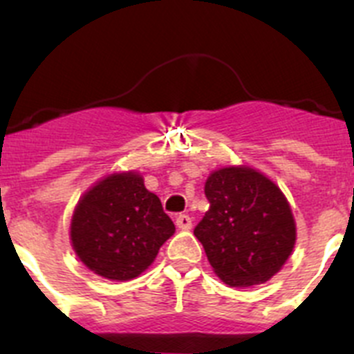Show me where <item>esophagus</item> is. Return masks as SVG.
<instances>
[{
    "mask_svg": "<svg viewBox=\"0 0 354 354\" xmlns=\"http://www.w3.org/2000/svg\"><path fill=\"white\" fill-rule=\"evenodd\" d=\"M176 225H178V229H181V230H190L192 229V218L188 216V214H178Z\"/></svg>",
    "mask_w": 354,
    "mask_h": 354,
    "instance_id": "esophagus-1",
    "label": "esophagus"
}]
</instances>
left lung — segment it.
Masks as SVG:
<instances>
[{"label":"left lung","instance_id":"1","mask_svg":"<svg viewBox=\"0 0 354 354\" xmlns=\"http://www.w3.org/2000/svg\"><path fill=\"white\" fill-rule=\"evenodd\" d=\"M209 209L194 229L216 276L230 286L269 281L292 255L295 222L281 190L252 167L207 178Z\"/></svg>","mask_w":354,"mask_h":354}]
</instances>
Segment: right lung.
I'll return each mask as SVG.
<instances>
[{"mask_svg":"<svg viewBox=\"0 0 354 354\" xmlns=\"http://www.w3.org/2000/svg\"><path fill=\"white\" fill-rule=\"evenodd\" d=\"M174 234L160 199L136 173L111 174L92 187L71 220L78 259L106 279L129 281L148 269Z\"/></svg>","mask_w":354,"mask_h":354,"instance_id":"1","label":"right lung"}]
</instances>
